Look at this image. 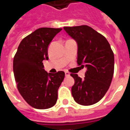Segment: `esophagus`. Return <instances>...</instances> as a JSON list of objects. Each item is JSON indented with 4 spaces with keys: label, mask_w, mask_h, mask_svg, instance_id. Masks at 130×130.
I'll return each mask as SVG.
<instances>
[{
    "label": "esophagus",
    "mask_w": 130,
    "mask_h": 130,
    "mask_svg": "<svg viewBox=\"0 0 130 130\" xmlns=\"http://www.w3.org/2000/svg\"><path fill=\"white\" fill-rule=\"evenodd\" d=\"M65 76H70V74H69V72H65Z\"/></svg>",
    "instance_id": "esophagus-1"
}]
</instances>
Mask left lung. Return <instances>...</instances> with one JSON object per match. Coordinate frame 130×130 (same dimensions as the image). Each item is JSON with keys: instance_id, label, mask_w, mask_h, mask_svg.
Returning <instances> with one entry per match:
<instances>
[{"instance_id": "obj_1", "label": "left lung", "mask_w": 130, "mask_h": 130, "mask_svg": "<svg viewBox=\"0 0 130 130\" xmlns=\"http://www.w3.org/2000/svg\"><path fill=\"white\" fill-rule=\"evenodd\" d=\"M78 45L77 63L87 68L84 80L72 74L74 85L72 94L76 102L90 106L104 96L114 74L115 58L107 39L88 26L63 27Z\"/></svg>"}]
</instances>
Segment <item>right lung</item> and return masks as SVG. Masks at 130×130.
<instances>
[{
  "label": "right lung",
  "mask_w": 130,
  "mask_h": 130,
  "mask_svg": "<svg viewBox=\"0 0 130 130\" xmlns=\"http://www.w3.org/2000/svg\"><path fill=\"white\" fill-rule=\"evenodd\" d=\"M62 28H40L24 38L13 58V73L17 87L26 102L37 109H47L55 105L58 89L65 72L47 73L43 61L48 60L47 49Z\"/></svg>",
  "instance_id": "add662e5"
}]
</instances>
